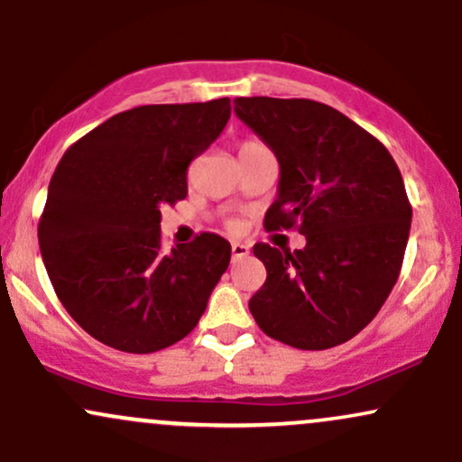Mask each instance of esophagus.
Here are the masks:
<instances>
[{
    "mask_svg": "<svg viewBox=\"0 0 462 462\" xmlns=\"http://www.w3.org/2000/svg\"><path fill=\"white\" fill-rule=\"evenodd\" d=\"M249 254V245L245 243H232V261H241V258H245Z\"/></svg>",
    "mask_w": 462,
    "mask_h": 462,
    "instance_id": "1",
    "label": "esophagus"
}]
</instances>
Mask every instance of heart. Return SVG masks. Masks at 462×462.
<instances>
[{
  "instance_id": "b5f03b06",
  "label": "heart",
  "mask_w": 462,
  "mask_h": 462,
  "mask_svg": "<svg viewBox=\"0 0 462 462\" xmlns=\"http://www.w3.org/2000/svg\"><path fill=\"white\" fill-rule=\"evenodd\" d=\"M245 145H256V143H245ZM245 145H243V147H245Z\"/></svg>"
}]
</instances>
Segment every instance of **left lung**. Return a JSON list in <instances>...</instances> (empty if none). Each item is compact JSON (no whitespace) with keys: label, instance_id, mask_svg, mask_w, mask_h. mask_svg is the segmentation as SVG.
I'll use <instances>...</instances> for the list:
<instances>
[{"label":"left lung","instance_id":"left-lung-1","mask_svg":"<svg viewBox=\"0 0 462 462\" xmlns=\"http://www.w3.org/2000/svg\"><path fill=\"white\" fill-rule=\"evenodd\" d=\"M235 113L280 164L264 230L298 227L295 252L267 243V269L249 312L267 337L298 349L349 341L378 315L404 261L412 208L386 147L312 99L236 97Z\"/></svg>","mask_w":462,"mask_h":462}]
</instances>
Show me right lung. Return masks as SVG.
<instances>
[{"instance_id": "right-lung-1", "label": "right lung", "mask_w": 462, "mask_h": 462, "mask_svg": "<svg viewBox=\"0 0 462 462\" xmlns=\"http://www.w3.org/2000/svg\"><path fill=\"white\" fill-rule=\"evenodd\" d=\"M230 119V99L139 106L110 116L58 162L39 245L58 300L82 330L152 354L198 326L230 264L204 232L164 252L161 208L187 198V169Z\"/></svg>"}]
</instances>
